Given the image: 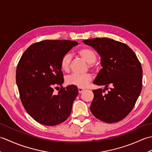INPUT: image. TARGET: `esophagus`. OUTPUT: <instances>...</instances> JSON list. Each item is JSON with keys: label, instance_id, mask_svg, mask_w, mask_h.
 <instances>
[{"label": "esophagus", "instance_id": "esophagus-1", "mask_svg": "<svg viewBox=\"0 0 152 152\" xmlns=\"http://www.w3.org/2000/svg\"><path fill=\"white\" fill-rule=\"evenodd\" d=\"M78 92H79L80 93H82L83 91H84L85 89L81 88H78Z\"/></svg>", "mask_w": 152, "mask_h": 152}]
</instances>
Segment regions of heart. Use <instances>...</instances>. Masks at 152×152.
Here are the masks:
<instances>
[{
    "label": "heart",
    "mask_w": 152,
    "mask_h": 152,
    "mask_svg": "<svg viewBox=\"0 0 152 152\" xmlns=\"http://www.w3.org/2000/svg\"><path fill=\"white\" fill-rule=\"evenodd\" d=\"M79 56L87 63H89V68L93 70L97 69V65L95 61L97 58V54L95 51L89 48H83L78 51ZM72 55L69 53L64 54L60 61L61 69L64 72H69L70 70ZM92 75L91 74H72L68 76L66 78V82L69 85L75 86L78 88H83L92 80Z\"/></svg>",
    "instance_id": "obj_1"
}]
</instances>
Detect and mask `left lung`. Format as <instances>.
<instances>
[{"instance_id":"8db88e82","label":"left lung","mask_w":152,"mask_h":152,"mask_svg":"<svg viewBox=\"0 0 152 152\" xmlns=\"http://www.w3.org/2000/svg\"><path fill=\"white\" fill-rule=\"evenodd\" d=\"M83 42L93 47L101 57L102 69L93 83L104 89L93 90L90 110L106 123L122 120L133 110L142 86V69L134 51L127 44L108 38H95ZM111 87L107 94L105 90Z\"/></svg>"}]
</instances>
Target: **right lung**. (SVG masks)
Returning a JSON list of instances; mask_svg holds the SVG:
<instances>
[{"label": "right lung", "mask_w": 152, "mask_h": 152, "mask_svg": "<svg viewBox=\"0 0 152 152\" xmlns=\"http://www.w3.org/2000/svg\"><path fill=\"white\" fill-rule=\"evenodd\" d=\"M78 44L76 41L66 40L41 41L31 45L19 61L16 83L21 101L28 114L39 124L57 125L69 117L78 90L72 85L63 87L60 61ZM56 85L61 86L57 95L53 88Z\"/></svg>", "instance_id": "obj_1"}]
</instances>
